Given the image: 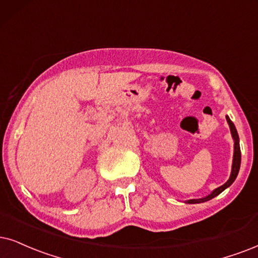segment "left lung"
Listing matches in <instances>:
<instances>
[{
	"label": "left lung",
	"instance_id": "obj_1",
	"mask_svg": "<svg viewBox=\"0 0 258 258\" xmlns=\"http://www.w3.org/2000/svg\"><path fill=\"white\" fill-rule=\"evenodd\" d=\"M226 120L227 122H229L230 125V130H231V133H232V137L234 139V153H233V163H232V171H231V176L230 178L227 180V182L223 185H220L219 188L214 189L212 193L208 195L206 198H202V199H193V200H188L187 204H200V202H205V201H208L211 200V199L216 198L217 195H219L221 191L225 190L227 187H230L231 184L233 183V181L236 180L237 175H238V171H239V168H240V148H239V137H238V133H237V130L236 127H234L233 122L231 121L229 116H226Z\"/></svg>",
	"mask_w": 258,
	"mask_h": 258
}]
</instances>
